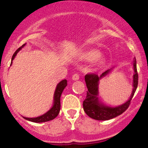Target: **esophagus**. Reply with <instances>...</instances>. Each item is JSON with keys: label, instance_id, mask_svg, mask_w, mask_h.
I'll return each instance as SVG.
<instances>
[{"label": "esophagus", "instance_id": "1", "mask_svg": "<svg viewBox=\"0 0 148 148\" xmlns=\"http://www.w3.org/2000/svg\"><path fill=\"white\" fill-rule=\"evenodd\" d=\"M72 79L74 80V81H76V80H79V74H74V75L72 76Z\"/></svg>", "mask_w": 148, "mask_h": 148}]
</instances>
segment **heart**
Segmentation results:
<instances>
[{"mask_svg": "<svg viewBox=\"0 0 148 148\" xmlns=\"http://www.w3.org/2000/svg\"><path fill=\"white\" fill-rule=\"evenodd\" d=\"M101 56V53L99 51L95 50H89L83 53V58L88 61H94L99 58V57ZM106 64V60L104 58H99L97 61V65L98 67H102Z\"/></svg>", "mask_w": 148, "mask_h": 148, "instance_id": "b5f03b06", "label": "heart"}]
</instances>
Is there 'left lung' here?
<instances>
[{
  "label": "left lung",
  "instance_id": "obj_1",
  "mask_svg": "<svg viewBox=\"0 0 148 148\" xmlns=\"http://www.w3.org/2000/svg\"><path fill=\"white\" fill-rule=\"evenodd\" d=\"M134 89L132 91V95L130 99L124 104L118 107H109L105 106L99 103L98 101V83L101 78L103 77L109 72V70H107L101 74L99 76L96 74H88L85 76V81H86V86L88 88L87 95L86 99L83 102L84 110L86 113L91 118L97 120H108L110 119L115 118L118 115H121L124 113L130 106L131 101L134 95L137 86H138V75L136 69V59L134 62Z\"/></svg>",
  "mask_w": 148,
  "mask_h": 148
}]
</instances>
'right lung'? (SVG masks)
Listing matches in <instances>:
<instances>
[{
  "label": "right lung",
  "mask_w": 148,
  "mask_h": 148,
  "mask_svg": "<svg viewBox=\"0 0 148 148\" xmlns=\"http://www.w3.org/2000/svg\"><path fill=\"white\" fill-rule=\"evenodd\" d=\"M25 45H23L22 47H19L16 51L14 52V53L13 54L12 58V60H14L15 56L16 55V53L18 52V51L21 49L22 47H23ZM67 81L66 79L62 80L57 85L56 89L55 94H54V104L51 108L49 111L46 113L45 114L41 115L40 117H37V118H28L23 117V118H25V120H29V121L33 122V123H44V122H47L50 121V120H53L54 118H56L58 115L59 112H60V96L62 94V91L64 89V88L67 86Z\"/></svg>",
  "instance_id": "obj_1"
}]
</instances>
